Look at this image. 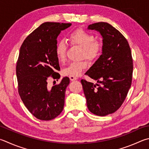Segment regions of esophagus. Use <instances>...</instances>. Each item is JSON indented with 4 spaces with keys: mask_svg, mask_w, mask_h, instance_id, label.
Here are the masks:
<instances>
[{
    "mask_svg": "<svg viewBox=\"0 0 149 149\" xmlns=\"http://www.w3.org/2000/svg\"><path fill=\"white\" fill-rule=\"evenodd\" d=\"M69 78L71 81H75V80L77 79V77H75V76H73V75H70Z\"/></svg>",
    "mask_w": 149,
    "mask_h": 149,
    "instance_id": "esophagus-1",
    "label": "esophagus"
}]
</instances>
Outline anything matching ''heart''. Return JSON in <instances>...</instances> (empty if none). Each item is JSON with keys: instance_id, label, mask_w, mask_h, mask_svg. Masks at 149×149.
I'll return each mask as SVG.
<instances>
[{"instance_id": "obj_1", "label": "heart", "mask_w": 149, "mask_h": 149, "mask_svg": "<svg viewBox=\"0 0 149 149\" xmlns=\"http://www.w3.org/2000/svg\"><path fill=\"white\" fill-rule=\"evenodd\" d=\"M68 40L72 45H76L82 48L81 57L93 61L100 55L102 49L101 43L95 40L94 35L89 32L77 29L68 35ZM68 48L67 43L63 40L57 42L55 47V54L58 60L64 62L66 58ZM87 67V63L85 60L72 62L64 69L63 73L67 75L78 76Z\"/></svg>"}]
</instances>
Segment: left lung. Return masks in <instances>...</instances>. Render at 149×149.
Wrapping results in <instances>:
<instances>
[{
  "instance_id": "8db88e82",
  "label": "left lung",
  "mask_w": 149,
  "mask_h": 149,
  "mask_svg": "<svg viewBox=\"0 0 149 149\" xmlns=\"http://www.w3.org/2000/svg\"><path fill=\"white\" fill-rule=\"evenodd\" d=\"M88 29L100 33L103 46L102 54L85 74L101 85L85 79L81 82L88 109L103 117L115 112L123 104L132 85L133 59L127 40L110 24L93 23Z\"/></svg>"
}]
</instances>
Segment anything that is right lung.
Returning <instances> with one entry per match:
<instances>
[{"instance_id":"obj_1","label":"right lung","mask_w":149,"mask_h":149,"mask_svg":"<svg viewBox=\"0 0 149 149\" xmlns=\"http://www.w3.org/2000/svg\"><path fill=\"white\" fill-rule=\"evenodd\" d=\"M71 23L46 22L30 34L21 45L16 66L18 93L24 105L38 119L50 120L63 111L69 77L49 88V77L59 79L56 38Z\"/></svg>"}]
</instances>
